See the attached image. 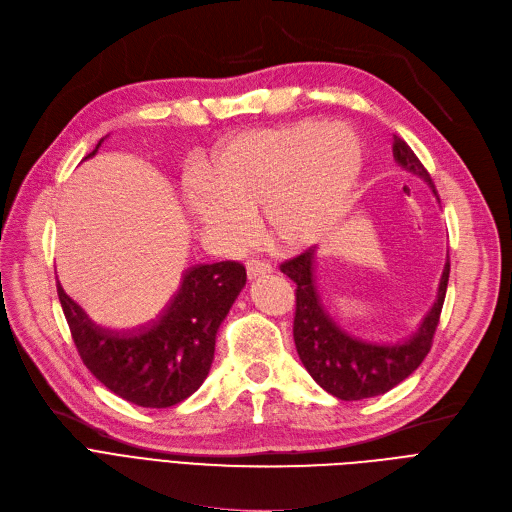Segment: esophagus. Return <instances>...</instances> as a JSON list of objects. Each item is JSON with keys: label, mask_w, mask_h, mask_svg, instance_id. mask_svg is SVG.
<instances>
[{"label": "esophagus", "mask_w": 512, "mask_h": 512, "mask_svg": "<svg viewBox=\"0 0 512 512\" xmlns=\"http://www.w3.org/2000/svg\"><path fill=\"white\" fill-rule=\"evenodd\" d=\"M246 271H248V279L252 281V279H256V277L269 275L273 269H271V264H266V262H260V260H248V264H246Z\"/></svg>", "instance_id": "obj_1"}]
</instances>
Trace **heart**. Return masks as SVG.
Instances as JSON below:
<instances>
[{
  "label": "heart",
  "instance_id": "heart-1",
  "mask_svg": "<svg viewBox=\"0 0 512 512\" xmlns=\"http://www.w3.org/2000/svg\"><path fill=\"white\" fill-rule=\"evenodd\" d=\"M364 170L360 137L325 120L246 131L200 166L189 202L200 221L229 243H243L260 208L277 248L306 250L346 212Z\"/></svg>",
  "mask_w": 512,
  "mask_h": 512
}]
</instances>
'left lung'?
Listing matches in <instances>:
<instances>
[{
	"label": "left lung",
	"instance_id": "left-lung-1",
	"mask_svg": "<svg viewBox=\"0 0 512 512\" xmlns=\"http://www.w3.org/2000/svg\"><path fill=\"white\" fill-rule=\"evenodd\" d=\"M394 158L406 173L425 181L433 196L440 200L425 166L400 137H394ZM281 273L298 285L294 342L306 371L331 396L339 400H364L385 394L402 383L429 354L446 298L450 260L444 266L435 302L419 329L398 339L364 337L333 319L316 283L314 248L285 260Z\"/></svg>",
	"mask_w": 512,
	"mask_h": 512
}]
</instances>
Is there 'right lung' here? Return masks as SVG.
Instances as JSON below:
<instances>
[{"mask_svg":"<svg viewBox=\"0 0 512 512\" xmlns=\"http://www.w3.org/2000/svg\"><path fill=\"white\" fill-rule=\"evenodd\" d=\"M95 150L85 156H95ZM246 285L235 260L196 264L162 312L135 329H108L89 319L58 283V298L79 356L110 392L143 408H168L189 398L208 377L216 333Z\"/></svg>","mask_w":512,"mask_h":512,"instance_id":"add662e5","label":"right lung"}]
</instances>
